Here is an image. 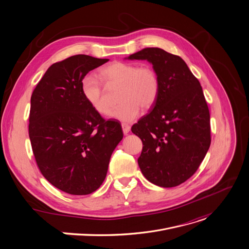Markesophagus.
Here are the masks:
<instances>
[{"label":"esophagus","mask_w":249,"mask_h":249,"mask_svg":"<svg viewBox=\"0 0 249 249\" xmlns=\"http://www.w3.org/2000/svg\"><path fill=\"white\" fill-rule=\"evenodd\" d=\"M121 126H122V130H123V133L126 135V134H128L129 133V131H130V129H131V127L128 125V124H126V123H122L121 124Z\"/></svg>","instance_id":"1"}]
</instances>
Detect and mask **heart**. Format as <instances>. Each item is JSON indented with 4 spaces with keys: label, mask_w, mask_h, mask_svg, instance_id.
I'll return each instance as SVG.
<instances>
[{
    "label": "heart",
    "mask_w": 249,
    "mask_h": 249,
    "mask_svg": "<svg viewBox=\"0 0 249 249\" xmlns=\"http://www.w3.org/2000/svg\"><path fill=\"white\" fill-rule=\"evenodd\" d=\"M99 77L100 79L94 74H88L82 79L81 91L84 98L96 112L104 115L109 111L110 105L104 86L107 88L119 86L120 105L111 111L110 116L123 122L136 119L140 108H152L159 96V77L148 64L114 61L103 67Z\"/></svg>",
    "instance_id": "b5f03b06"
}]
</instances>
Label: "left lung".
Here are the masks:
<instances>
[{
  "mask_svg": "<svg viewBox=\"0 0 249 249\" xmlns=\"http://www.w3.org/2000/svg\"><path fill=\"white\" fill-rule=\"evenodd\" d=\"M128 58L150 61L160 81L153 110L131 129L143 143L139 167L152 184L178 186L196 172L212 141L202 88L182 58L162 49L146 48Z\"/></svg>",
  "mask_w": 249,
  "mask_h": 249,
  "instance_id": "1",
  "label": "left lung"
}]
</instances>
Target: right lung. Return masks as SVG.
Segmentation results:
<instances>
[{
  "label": "right lung",
  "mask_w": 249,
  "mask_h": 249,
  "mask_svg": "<svg viewBox=\"0 0 249 249\" xmlns=\"http://www.w3.org/2000/svg\"><path fill=\"white\" fill-rule=\"evenodd\" d=\"M109 59L76 54L50 66L31 97L29 136L36 165L49 182L74 196L95 192L123 138L84 98V76Z\"/></svg>",
  "instance_id": "1"
}]
</instances>
